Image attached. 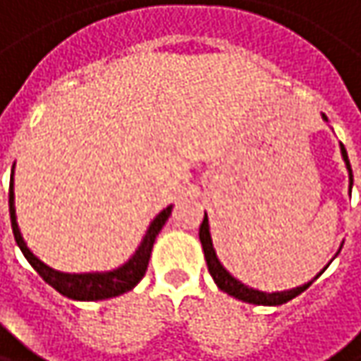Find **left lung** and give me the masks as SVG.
Returning a JSON list of instances; mask_svg holds the SVG:
<instances>
[{"label": "left lung", "instance_id": "left-lung-1", "mask_svg": "<svg viewBox=\"0 0 361 361\" xmlns=\"http://www.w3.org/2000/svg\"><path fill=\"white\" fill-rule=\"evenodd\" d=\"M322 121H329V118L322 115ZM339 145H341V156H343V162H345V168H348L349 172V189H351V185H353L351 164H349L345 145H343V143H339ZM199 240H201L203 252H205L207 269L212 273L216 286H218L221 292H226L228 296H234L236 300H243V302H248V304H259V306H279V304H286V302H290L292 298L300 296L304 290H308V288L312 286V281L319 279V275L326 269V267H324L312 281H308V283H304V286H298V288H292V290H283V292H271V294H267V292L248 288L246 283H243L240 279H236L230 271L219 263L218 255H216V248H214V243H212V232H209V219H207V214H205V218L201 221V228H199ZM339 250H341V248H339ZM339 250H337V255H339ZM337 255H335V257H337Z\"/></svg>", "mask_w": 361, "mask_h": 361}]
</instances>
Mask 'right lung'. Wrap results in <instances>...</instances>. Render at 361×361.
I'll return each mask as SVG.
<instances>
[{
  "label": "right lung",
  "mask_w": 361,
  "mask_h": 361,
  "mask_svg": "<svg viewBox=\"0 0 361 361\" xmlns=\"http://www.w3.org/2000/svg\"><path fill=\"white\" fill-rule=\"evenodd\" d=\"M172 214V205H168L166 209H162L156 218L149 221L145 236L137 246V250L129 257V261H125L121 267L111 271H90V273H65L49 267L47 263H42L39 257L28 248V245L22 238V232L18 228L16 221V205H13V166L12 178H10V219H12L13 238L20 246L22 255L28 259V263L35 267L40 277L55 288L59 294L71 300H80V302H96V300H106V298H115L133 290L142 277L145 275L147 263H149V255L156 243V236L160 234L162 226L166 224V219Z\"/></svg>",
  "instance_id": "obj_1"
}]
</instances>
